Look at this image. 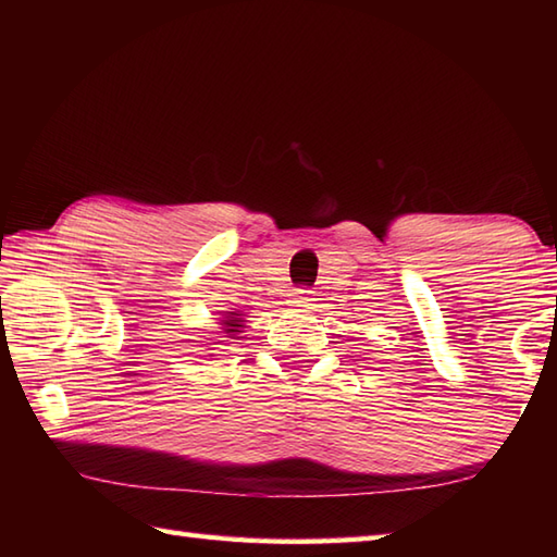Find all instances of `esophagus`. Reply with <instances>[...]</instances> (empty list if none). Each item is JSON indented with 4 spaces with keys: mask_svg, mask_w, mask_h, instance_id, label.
Instances as JSON below:
<instances>
[{
    "mask_svg": "<svg viewBox=\"0 0 557 557\" xmlns=\"http://www.w3.org/2000/svg\"><path fill=\"white\" fill-rule=\"evenodd\" d=\"M311 294H313L311 289H297V292H294V297H292L294 309H311V301H313Z\"/></svg>",
    "mask_w": 557,
    "mask_h": 557,
    "instance_id": "esophagus-1",
    "label": "esophagus"
}]
</instances>
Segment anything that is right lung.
I'll list each match as a JSON object with an SVG mask.
<instances>
[{
	"instance_id": "1",
	"label": "right lung",
	"mask_w": 557,
	"mask_h": 557,
	"mask_svg": "<svg viewBox=\"0 0 557 557\" xmlns=\"http://www.w3.org/2000/svg\"><path fill=\"white\" fill-rule=\"evenodd\" d=\"M236 315H239V313H230L227 318H224V325H227V333L230 335H236V333H239V327H242V318H236Z\"/></svg>"
}]
</instances>
